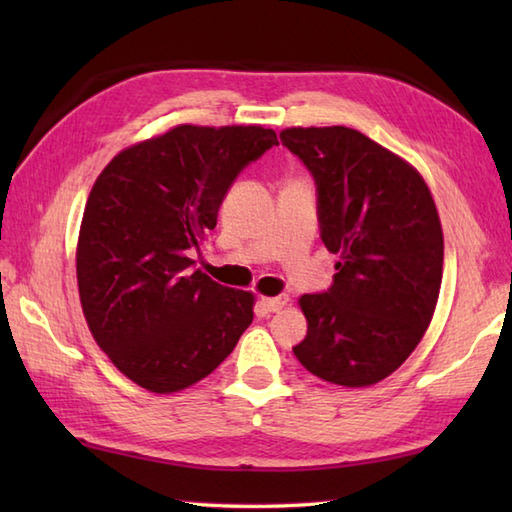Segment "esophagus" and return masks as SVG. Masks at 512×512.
Masks as SVG:
<instances>
[{
    "instance_id": "esophagus-1",
    "label": "esophagus",
    "mask_w": 512,
    "mask_h": 512,
    "mask_svg": "<svg viewBox=\"0 0 512 512\" xmlns=\"http://www.w3.org/2000/svg\"><path fill=\"white\" fill-rule=\"evenodd\" d=\"M288 303V297L286 295H277V297H266V299H262V306H264V310H268V312H279L281 308H284Z\"/></svg>"
}]
</instances>
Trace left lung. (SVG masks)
Listing matches in <instances>:
<instances>
[{
	"label": "left lung",
	"instance_id": "left-lung-1",
	"mask_svg": "<svg viewBox=\"0 0 512 512\" xmlns=\"http://www.w3.org/2000/svg\"><path fill=\"white\" fill-rule=\"evenodd\" d=\"M317 184L321 242L339 255L332 286L303 295L308 334L292 352L310 374L367 387L407 361L442 284L444 242L420 173L350 127L279 134Z\"/></svg>",
	"mask_w": 512,
	"mask_h": 512
}]
</instances>
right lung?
<instances>
[{
  "label": "right lung",
  "mask_w": 512,
  "mask_h": 512,
  "mask_svg": "<svg viewBox=\"0 0 512 512\" xmlns=\"http://www.w3.org/2000/svg\"><path fill=\"white\" fill-rule=\"evenodd\" d=\"M279 145L257 125H180L121 151L85 204L76 279L101 350L171 394L209 376L253 321L255 297L193 270L239 173Z\"/></svg>",
  "instance_id": "add662e5"
}]
</instances>
